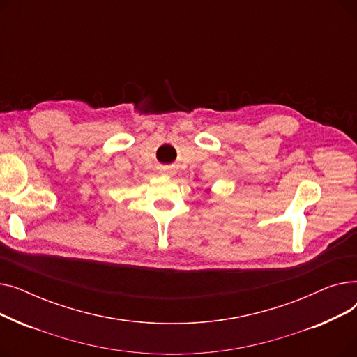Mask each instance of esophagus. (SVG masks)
Listing matches in <instances>:
<instances>
[{
    "label": "esophagus",
    "mask_w": 357,
    "mask_h": 357,
    "mask_svg": "<svg viewBox=\"0 0 357 357\" xmlns=\"http://www.w3.org/2000/svg\"><path fill=\"white\" fill-rule=\"evenodd\" d=\"M163 172H166V174H169V169H166V167H165V169H163Z\"/></svg>",
    "instance_id": "34e87169"
}]
</instances>
